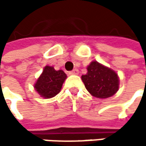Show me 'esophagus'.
Masks as SVG:
<instances>
[{
	"instance_id": "34e87169",
	"label": "esophagus",
	"mask_w": 146,
	"mask_h": 146,
	"mask_svg": "<svg viewBox=\"0 0 146 146\" xmlns=\"http://www.w3.org/2000/svg\"><path fill=\"white\" fill-rule=\"evenodd\" d=\"M78 73H79V72H78V70L75 68V69H73V71L69 72V74H71V75H78Z\"/></svg>"
}]
</instances>
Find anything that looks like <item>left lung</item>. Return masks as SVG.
I'll return each instance as SVG.
<instances>
[{
	"label": "left lung",
	"instance_id": "left-lung-1",
	"mask_svg": "<svg viewBox=\"0 0 146 146\" xmlns=\"http://www.w3.org/2000/svg\"><path fill=\"white\" fill-rule=\"evenodd\" d=\"M86 90L96 98L106 99L114 96L119 89L117 73L96 61L87 67V73L81 77Z\"/></svg>",
	"mask_w": 146,
	"mask_h": 146
}]
</instances>
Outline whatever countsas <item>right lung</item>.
I'll return each instance as SVG.
<instances>
[{
  "label": "right lung",
  "mask_w": 146,
  "mask_h": 146,
  "mask_svg": "<svg viewBox=\"0 0 146 146\" xmlns=\"http://www.w3.org/2000/svg\"><path fill=\"white\" fill-rule=\"evenodd\" d=\"M66 78L67 74L62 70H55L51 66H45L34 87L41 97L50 99L61 91Z\"/></svg>",
  "instance_id": "1"
}]
</instances>
